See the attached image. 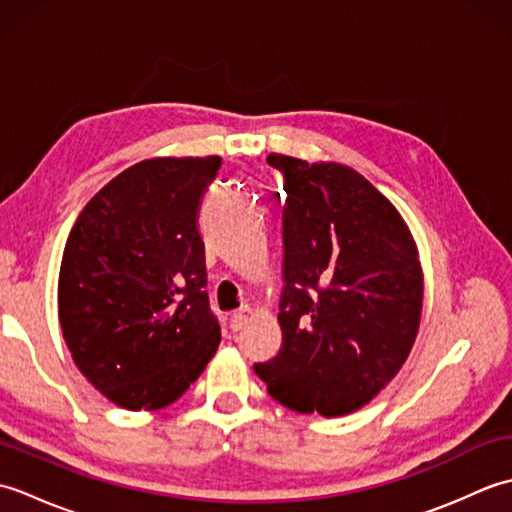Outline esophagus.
I'll list each match as a JSON object with an SVG mask.
<instances>
[{"instance_id":"34e87169","label":"esophagus","mask_w":512,"mask_h":512,"mask_svg":"<svg viewBox=\"0 0 512 512\" xmlns=\"http://www.w3.org/2000/svg\"><path fill=\"white\" fill-rule=\"evenodd\" d=\"M248 319H250V310L248 308H239L237 312L231 314V321H228V323H231V330L233 332H239L248 323Z\"/></svg>"}]
</instances>
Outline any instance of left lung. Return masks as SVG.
<instances>
[{"instance_id": "8db88e82", "label": "left lung", "mask_w": 512, "mask_h": 512, "mask_svg": "<svg viewBox=\"0 0 512 512\" xmlns=\"http://www.w3.org/2000/svg\"><path fill=\"white\" fill-rule=\"evenodd\" d=\"M266 162L286 180L284 290L281 347L255 372L281 405L343 416L407 361L422 310L418 250L394 204L361 173L281 154Z\"/></svg>"}]
</instances>
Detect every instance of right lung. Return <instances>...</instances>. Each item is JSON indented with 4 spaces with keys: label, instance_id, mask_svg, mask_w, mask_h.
<instances>
[{
    "label": "right lung",
    "instance_id": "1",
    "mask_svg": "<svg viewBox=\"0 0 512 512\" xmlns=\"http://www.w3.org/2000/svg\"><path fill=\"white\" fill-rule=\"evenodd\" d=\"M220 167V156L138 162L85 204L65 242L63 339L81 374L125 409L171 405L220 345L198 228Z\"/></svg>",
    "mask_w": 512,
    "mask_h": 512
}]
</instances>
